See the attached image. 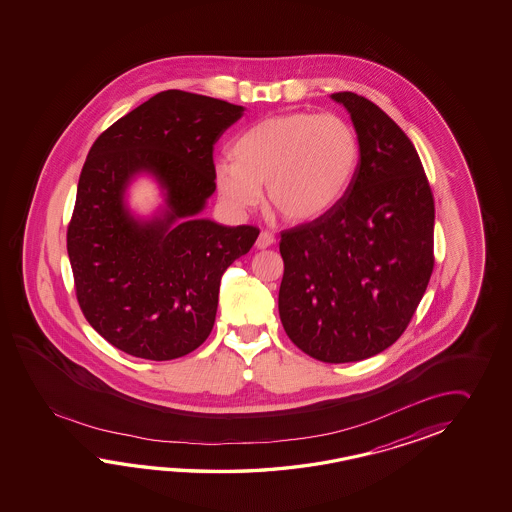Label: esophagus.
Instances as JSON below:
<instances>
[{"instance_id":"esophagus-1","label":"esophagus","mask_w":512,"mask_h":512,"mask_svg":"<svg viewBox=\"0 0 512 512\" xmlns=\"http://www.w3.org/2000/svg\"><path fill=\"white\" fill-rule=\"evenodd\" d=\"M272 243H274V236H272L269 230H261L260 236H258V240H256V247L258 249H267V247H271Z\"/></svg>"}]
</instances>
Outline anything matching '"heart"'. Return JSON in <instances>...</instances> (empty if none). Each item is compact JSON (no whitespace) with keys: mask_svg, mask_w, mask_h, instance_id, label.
Wrapping results in <instances>:
<instances>
[{"mask_svg":"<svg viewBox=\"0 0 512 512\" xmlns=\"http://www.w3.org/2000/svg\"><path fill=\"white\" fill-rule=\"evenodd\" d=\"M214 166L219 196L236 212L260 205L261 186L285 221L322 218L348 192L360 163L359 133L338 115L291 111L252 124Z\"/></svg>","mask_w":512,"mask_h":512,"instance_id":"heart-1","label":"heart"}]
</instances>
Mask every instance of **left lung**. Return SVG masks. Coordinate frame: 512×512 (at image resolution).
<instances>
[{
    "label": "left lung",
    "mask_w": 512,
    "mask_h": 512,
    "mask_svg": "<svg viewBox=\"0 0 512 512\" xmlns=\"http://www.w3.org/2000/svg\"><path fill=\"white\" fill-rule=\"evenodd\" d=\"M359 133L348 192L322 218L280 232L287 337L309 357L357 362L390 348L434 271V196L419 153L377 104L333 93Z\"/></svg>",
    "instance_id": "1"
}]
</instances>
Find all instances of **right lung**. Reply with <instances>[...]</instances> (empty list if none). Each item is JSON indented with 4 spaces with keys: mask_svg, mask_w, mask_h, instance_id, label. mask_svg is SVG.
Returning <instances> with one entry per match:
<instances>
[{
    "mask_svg": "<svg viewBox=\"0 0 512 512\" xmlns=\"http://www.w3.org/2000/svg\"><path fill=\"white\" fill-rule=\"evenodd\" d=\"M241 115L243 106L168 89L102 131L87 153L67 254L87 322L128 355L172 360L199 348L214 327L221 274L260 234L194 218L216 190L214 144ZM142 169L167 190L169 212L152 224L135 222L121 201Z\"/></svg>",
    "mask_w": 512,
    "mask_h": 512,
    "instance_id": "add662e5",
    "label": "right lung"
}]
</instances>
